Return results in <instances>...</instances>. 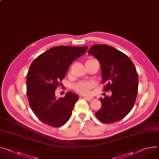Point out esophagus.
I'll use <instances>...</instances> for the list:
<instances>
[{
	"instance_id": "esophagus-1",
	"label": "esophagus",
	"mask_w": 159,
	"mask_h": 159,
	"mask_svg": "<svg viewBox=\"0 0 159 159\" xmlns=\"http://www.w3.org/2000/svg\"><path fill=\"white\" fill-rule=\"evenodd\" d=\"M84 99H86V100H87V101H90L91 100H92V99H93V98H92V97H84Z\"/></svg>"
}]
</instances>
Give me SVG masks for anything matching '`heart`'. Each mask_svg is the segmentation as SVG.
Returning <instances> with one entry per match:
<instances>
[{
    "mask_svg": "<svg viewBox=\"0 0 159 159\" xmlns=\"http://www.w3.org/2000/svg\"><path fill=\"white\" fill-rule=\"evenodd\" d=\"M95 59L90 58L87 62H90V61L95 60ZM95 83L94 82H87V81H80L74 85V89L75 90L81 94V95H89L90 93L91 90L94 88L95 87Z\"/></svg>",
    "mask_w": 159,
    "mask_h": 159,
    "instance_id": "obj_1",
    "label": "heart"
}]
</instances>
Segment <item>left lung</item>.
<instances>
[{"label":"left lung","mask_w":159,"mask_h":159,"mask_svg":"<svg viewBox=\"0 0 159 159\" xmlns=\"http://www.w3.org/2000/svg\"><path fill=\"white\" fill-rule=\"evenodd\" d=\"M101 64L104 91L112 95L100 98L102 107L95 113L105 124H112L125 117L135 103L138 76L134 64L125 53L107 44L93 45L88 51Z\"/></svg>","instance_id":"1"}]
</instances>
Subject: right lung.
Returning <instances> with one entry per match:
<instances>
[{"label":"right lung","instance_id":"1","mask_svg":"<svg viewBox=\"0 0 159 159\" xmlns=\"http://www.w3.org/2000/svg\"><path fill=\"white\" fill-rule=\"evenodd\" d=\"M88 46L53 47L36 58L27 75V95L30 108L39 120L54 127L69 120L78 95L67 92L57 99L55 90L62 85L73 61L86 53Z\"/></svg>","mask_w":159,"mask_h":159}]
</instances>
